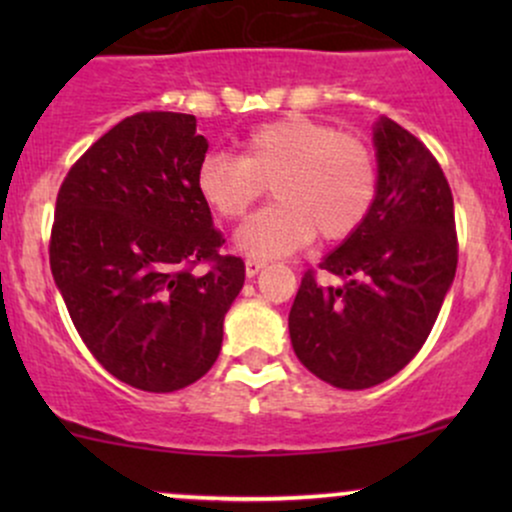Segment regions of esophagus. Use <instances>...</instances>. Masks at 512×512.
I'll return each instance as SVG.
<instances>
[{"mask_svg": "<svg viewBox=\"0 0 512 512\" xmlns=\"http://www.w3.org/2000/svg\"><path fill=\"white\" fill-rule=\"evenodd\" d=\"M264 260H260V257H248V260H245V274L248 276H255V274H260L262 269H264Z\"/></svg>", "mask_w": 512, "mask_h": 512, "instance_id": "esophagus-1", "label": "esophagus"}]
</instances>
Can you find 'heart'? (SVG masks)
Segmentation results:
<instances>
[{"mask_svg": "<svg viewBox=\"0 0 512 512\" xmlns=\"http://www.w3.org/2000/svg\"><path fill=\"white\" fill-rule=\"evenodd\" d=\"M197 192L216 216L236 221L264 195L276 202L238 231L252 257H284L322 240H342L366 221L378 195V168L358 137L327 122L289 115L255 127L240 156L207 154L197 168Z\"/></svg>", "mask_w": 512, "mask_h": 512, "instance_id": "1", "label": "heart"}]
</instances>
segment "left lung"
Returning <instances> with one entry per match:
<instances>
[{
    "mask_svg": "<svg viewBox=\"0 0 512 512\" xmlns=\"http://www.w3.org/2000/svg\"><path fill=\"white\" fill-rule=\"evenodd\" d=\"M378 195L366 221L320 262L339 286L303 274L289 313L298 361L342 390L385 383L419 354L457 269L452 192L414 134L380 117Z\"/></svg>",
    "mask_w": 512,
    "mask_h": 512,
    "instance_id": "obj_1",
    "label": "left lung"
}]
</instances>
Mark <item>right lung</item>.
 Masks as SVG:
<instances>
[{"label": "right lung", "instance_id": "1", "mask_svg": "<svg viewBox=\"0 0 512 512\" xmlns=\"http://www.w3.org/2000/svg\"><path fill=\"white\" fill-rule=\"evenodd\" d=\"M209 144L195 115L137 113L64 178L50 269L96 361L144 392H175L214 366L245 264L197 192ZM197 263L210 272L195 275Z\"/></svg>", "mask_w": 512, "mask_h": 512}]
</instances>
